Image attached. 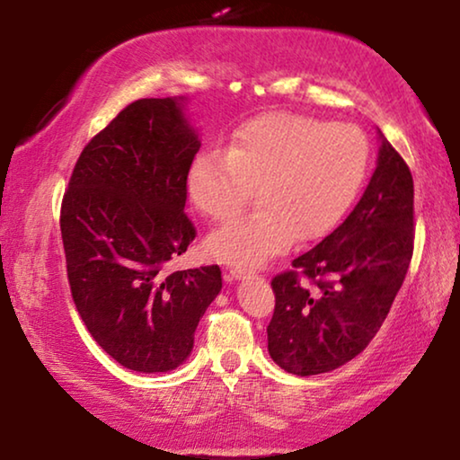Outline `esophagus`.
Listing matches in <instances>:
<instances>
[{
	"label": "esophagus",
	"mask_w": 460,
	"mask_h": 460,
	"mask_svg": "<svg viewBox=\"0 0 460 460\" xmlns=\"http://www.w3.org/2000/svg\"><path fill=\"white\" fill-rule=\"evenodd\" d=\"M229 274H231L233 278H235V279H245V278L252 276V271L245 270V268H231Z\"/></svg>",
	"instance_id": "1"
}]
</instances>
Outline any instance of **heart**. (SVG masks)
<instances>
[{
    "label": "heart",
    "instance_id": "b5f03b06",
    "mask_svg": "<svg viewBox=\"0 0 460 460\" xmlns=\"http://www.w3.org/2000/svg\"><path fill=\"white\" fill-rule=\"evenodd\" d=\"M369 142L351 123L274 111L245 121L229 150L200 152L189 170V197L211 221H229L260 194V208L207 239L215 260L260 268L296 239L313 241L337 225L369 170Z\"/></svg>",
    "mask_w": 460,
    "mask_h": 460
}]
</instances>
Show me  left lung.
Listing matches in <instances>:
<instances>
[{"instance_id":"left-lung-1","label":"left lung","mask_w":460,"mask_h":460,"mask_svg":"<svg viewBox=\"0 0 460 460\" xmlns=\"http://www.w3.org/2000/svg\"><path fill=\"white\" fill-rule=\"evenodd\" d=\"M361 200L329 237L271 279L268 351L294 376H318L359 355L384 324L414 253V181L381 136ZM306 277L315 288L299 284Z\"/></svg>"}]
</instances>
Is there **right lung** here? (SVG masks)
<instances>
[{
    "instance_id": "add662e5",
    "label": "right lung",
    "mask_w": 460,
    "mask_h": 460,
    "mask_svg": "<svg viewBox=\"0 0 460 460\" xmlns=\"http://www.w3.org/2000/svg\"><path fill=\"white\" fill-rule=\"evenodd\" d=\"M182 97L137 99L84 146L62 197L60 233L75 306L123 367L172 371L223 288L219 266L168 274L197 237L184 213L200 142Z\"/></svg>"
}]
</instances>
